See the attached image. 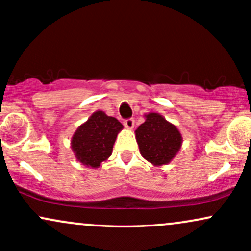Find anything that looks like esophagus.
I'll list each match as a JSON object with an SVG mask.
<instances>
[{
  "instance_id": "1",
  "label": "esophagus",
  "mask_w": 251,
  "mask_h": 251,
  "mask_svg": "<svg viewBox=\"0 0 251 251\" xmlns=\"http://www.w3.org/2000/svg\"><path fill=\"white\" fill-rule=\"evenodd\" d=\"M124 125H125L126 128L132 129L134 127V120L132 119V118H128V119L124 120Z\"/></svg>"
}]
</instances>
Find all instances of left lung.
Wrapping results in <instances>:
<instances>
[{
  "instance_id": "obj_1",
  "label": "left lung",
  "mask_w": 251,
  "mask_h": 251,
  "mask_svg": "<svg viewBox=\"0 0 251 251\" xmlns=\"http://www.w3.org/2000/svg\"><path fill=\"white\" fill-rule=\"evenodd\" d=\"M140 154L154 166L165 165L180 150V132L159 113L145 114V122L135 129Z\"/></svg>"
}]
</instances>
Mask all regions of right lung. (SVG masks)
<instances>
[{
    "label": "right lung",
    "mask_w": 251,
    "mask_h": 251,
    "mask_svg": "<svg viewBox=\"0 0 251 251\" xmlns=\"http://www.w3.org/2000/svg\"><path fill=\"white\" fill-rule=\"evenodd\" d=\"M123 125L116 118L97 111L86 123L79 126L71 140L72 150L80 163L91 168H99L112 154L117 135Z\"/></svg>",
    "instance_id": "1"
}]
</instances>
